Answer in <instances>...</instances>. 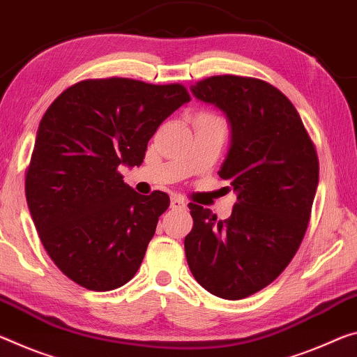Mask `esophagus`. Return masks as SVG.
Instances as JSON below:
<instances>
[{
    "label": "esophagus",
    "mask_w": 357,
    "mask_h": 357,
    "mask_svg": "<svg viewBox=\"0 0 357 357\" xmlns=\"http://www.w3.org/2000/svg\"><path fill=\"white\" fill-rule=\"evenodd\" d=\"M169 208L183 209V208H185V202H184V199H181V197H178V195H173L172 202H169Z\"/></svg>",
    "instance_id": "34e87169"
}]
</instances>
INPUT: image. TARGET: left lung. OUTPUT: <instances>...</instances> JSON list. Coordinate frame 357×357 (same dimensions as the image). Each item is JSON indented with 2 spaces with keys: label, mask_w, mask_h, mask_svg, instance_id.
<instances>
[{
  "label": "left lung",
  "mask_w": 357,
  "mask_h": 357,
  "mask_svg": "<svg viewBox=\"0 0 357 357\" xmlns=\"http://www.w3.org/2000/svg\"><path fill=\"white\" fill-rule=\"evenodd\" d=\"M192 92L229 117L231 144L219 176L238 195L224 220L189 203L185 257L202 287L240 301L275 281L296 256L318 188V154L296 107L268 82L211 76Z\"/></svg>",
  "instance_id": "left-lung-1"
}]
</instances>
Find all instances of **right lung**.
Segmentation results:
<instances>
[{
  "label": "right lung",
  "mask_w": 357,
  "mask_h": 357,
  "mask_svg": "<svg viewBox=\"0 0 357 357\" xmlns=\"http://www.w3.org/2000/svg\"><path fill=\"white\" fill-rule=\"evenodd\" d=\"M188 101L183 84L107 77L77 82L47 107L25 195L44 250L79 286L112 291L138 271L169 197L139 195L117 168L141 165L152 135Z\"/></svg>",
  "instance_id": "right-lung-1"
}]
</instances>
